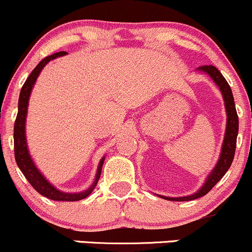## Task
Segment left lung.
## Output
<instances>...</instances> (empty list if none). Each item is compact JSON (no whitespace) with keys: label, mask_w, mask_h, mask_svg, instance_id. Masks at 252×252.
Masks as SVG:
<instances>
[{"label":"left lung","mask_w":252,"mask_h":252,"mask_svg":"<svg viewBox=\"0 0 252 252\" xmlns=\"http://www.w3.org/2000/svg\"><path fill=\"white\" fill-rule=\"evenodd\" d=\"M200 71H204L208 75H210V77L214 79V82L220 87L221 89L222 95H223L224 105H226V111H227V128H226V134H224V140L223 145H222V151L221 156H220V159L217 161L215 169L211 171V174L209 175V177L206 179L204 186L198 190L194 194L189 195V197H180V198H168V197H161L164 199L168 200H175V202H187V200H193L197 199V198L203 197L206 193L210 192V189L220 181V180L223 177V175L227 173V170L231 166L233 158H234L235 153V146H237V136H238V129H239V119H238L237 110H235L234 105V97H233L232 89L229 87L228 82L226 81V78L222 76V73L213 65H204L199 67Z\"/></svg>","instance_id":"1"}]
</instances>
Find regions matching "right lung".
<instances>
[{
  "mask_svg": "<svg viewBox=\"0 0 252 252\" xmlns=\"http://www.w3.org/2000/svg\"><path fill=\"white\" fill-rule=\"evenodd\" d=\"M65 54L66 52H59L44 58V59L41 60L38 65L33 68L32 72L30 73V76H29L28 79L25 81V83H24L23 88H21L20 91L19 104H18V115H17V118H15V123H14V156H15V161H17L21 173L24 174V176L26 177V180L30 182L31 186H32L33 189L39 193V194L44 195V197L49 198V199L52 200H60V202H62V200L63 202H77V200L84 199V198L88 197V195L92 193V190L95 189L97 181H99L100 175H101L102 164H104L105 158H102V159L100 160L96 177H95V181L91 186V189H88L87 190H84V192H81V193H65V192H62V190L57 189L54 186H52V185L44 179L43 175L39 173L38 169L36 168L32 159H31L30 155H29L28 146H26V137H25V119H26V113H28L29 97H30L33 84H35L39 72H41V70L44 67V65H46L47 63H49L50 60L55 59V58L58 57H62V55H65Z\"/></svg>",
  "mask_w": 252,
  "mask_h": 252,
  "instance_id": "right-lung-1",
  "label": "right lung"
}]
</instances>
